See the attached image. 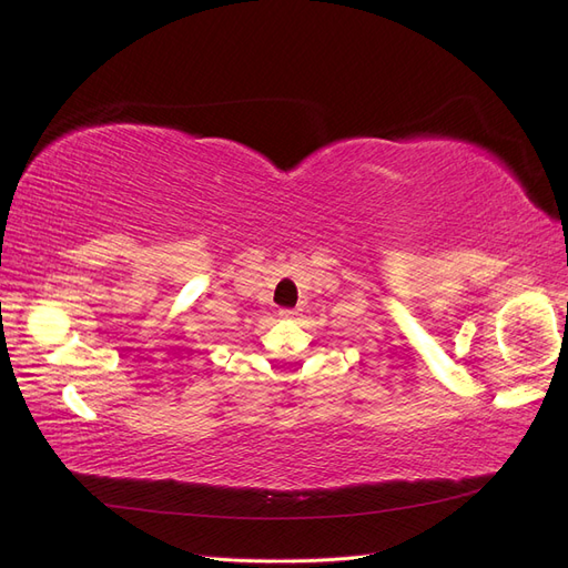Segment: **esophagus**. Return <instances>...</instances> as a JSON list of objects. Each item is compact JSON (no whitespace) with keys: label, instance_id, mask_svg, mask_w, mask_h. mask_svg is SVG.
Here are the masks:
<instances>
[{"label":"esophagus","instance_id":"1","mask_svg":"<svg viewBox=\"0 0 568 568\" xmlns=\"http://www.w3.org/2000/svg\"><path fill=\"white\" fill-rule=\"evenodd\" d=\"M298 313L296 311H291V307H284V311H280V317H284V320H294Z\"/></svg>","mask_w":568,"mask_h":568}]
</instances>
